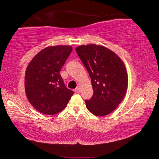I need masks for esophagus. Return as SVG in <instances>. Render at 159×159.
Returning <instances> with one entry per match:
<instances>
[{
    "instance_id": "34e87169",
    "label": "esophagus",
    "mask_w": 159,
    "mask_h": 159,
    "mask_svg": "<svg viewBox=\"0 0 159 159\" xmlns=\"http://www.w3.org/2000/svg\"><path fill=\"white\" fill-rule=\"evenodd\" d=\"M80 90V86H78V87L76 88V89H75V91H76V92H77V93H79Z\"/></svg>"
}]
</instances>
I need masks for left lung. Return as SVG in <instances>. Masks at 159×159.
Segmentation results:
<instances>
[{
    "label": "left lung",
    "instance_id": "8db88e82",
    "mask_svg": "<svg viewBox=\"0 0 159 159\" xmlns=\"http://www.w3.org/2000/svg\"><path fill=\"white\" fill-rule=\"evenodd\" d=\"M76 51L92 82L93 95L85 100L86 107L97 116L110 114L122 102L127 90L124 64L116 54L102 45H80Z\"/></svg>",
    "mask_w": 159,
    "mask_h": 159
}]
</instances>
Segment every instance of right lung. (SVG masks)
Returning a JSON list of instances; mask_svg holds the SVG:
<instances>
[{
	"label": "right lung",
	"instance_id": "1",
	"mask_svg": "<svg viewBox=\"0 0 159 159\" xmlns=\"http://www.w3.org/2000/svg\"><path fill=\"white\" fill-rule=\"evenodd\" d=\"M72 47L44 48L32 59L25 73V92L38 111L54 115L65 108L74 92L66 87L60 72Z\"/></svg>",
	"mask_w": 159,
	"mask_h": 159
}]
</instances>
